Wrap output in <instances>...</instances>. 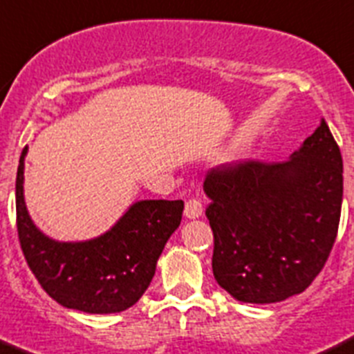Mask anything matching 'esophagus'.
<instances>
[{
    "label": "esophagus",
    "mask_w": 354,
    "mask_h": 354,
    "mask_svg": "<svg viewBox=\"0 0 354 354\" xmlns=\"http://www.w3.org/2000/svg\"><path fill=\"white\" fill-rule=\"evenodd\" d=\"M185 216L190 218V220H196V218L203 216V203L197 197H192L185 203Z\"/></svg>",
    "instance_id": "obj_1"
}]
</instances>
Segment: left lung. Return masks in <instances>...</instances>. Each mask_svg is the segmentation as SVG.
Here are the masks:
<instances>
[{"label": "left lung", "instance_id": "8db88e82", "mask_svg": "<svg viewBox=\"0 0 354 354\" xmlns=\"http://www.w3.org/2000/svg\"><path fill=\"white\" fill-rule=\"evenodd\" d=\"M213 274L239 302L272 304L315 281L335 243L342 157L325 120L285 162L207 171Z\"/></svg>", "mask_w": 354, "mask_h": 354}]
</instances>
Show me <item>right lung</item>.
<instances>
[{
  "label": "right lung",
  "mask_w": 354,
  "mask_h": 354,
  "mask_svg": "<svg viewBox=\"0 0 354 354\" xmlns=\"http://www.w3.org/2000/svg\"><path fill=\"white\" fill-rule=\"evenodd\" d=\"M15 180L17 232L22 253L41 288L61 306L88 315L129 309L141 299L171 234L180 227L183 201H138L108 232L62 243L32 223L24 201V158Z\"/></svg>",
  "instance_id": "obj_1"
}]
</instances>
